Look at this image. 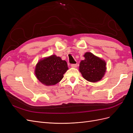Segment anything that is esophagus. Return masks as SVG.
<instances>
[{"label": "esophagus", "instance_id": "obj_1", "mask_svg": "<svg viewBox=\"0 0 133 133\" xmlns=\"http://www.w3.org/2000/svg\"><path fill=\"white\" fill-rule=\"evenodd\" d=\"M71 66L73 67V68H76V66H77V64H71Z\"/></svg>", "mask_w": 133, "mask_h": 133}]
</instances>
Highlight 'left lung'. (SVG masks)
Returning <instances> with one entry per match:
<instances>
[{
    "label": "left lung",
    "instance_id": "left-lung-1",
    "mask_svg": "<svg viewBox=\"0 0 133 133\" xmlns=\"http://www.w3.org/2000/svg\"><path fill=\"white\" fill-rule=\"evenodd\" d=\"M85 59L80 63L79 71L83 78L90 82L101 80L106 71V63L91 53L84 54Z\"/></svg>",
    "mask_w": 133,
    "mask_h": 133
}]
</instances>
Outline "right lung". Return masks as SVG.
<instances>
[{"mask_svg":"<svg viewBox=\"0 0 133 133\" xmlns=\"http://www.w3.org/2000/svg\"><path fill=\"white\" fill-rule=\"evenodd\" d=\"M68 69L66 61L53 55L40 60L36 65L35 74L44 85H52L63 79L64 74Z\"/></svg>","mask_w":133,"mask_h":133,"instance_id":"obj_1","label":"right lung"}]
</instances>
